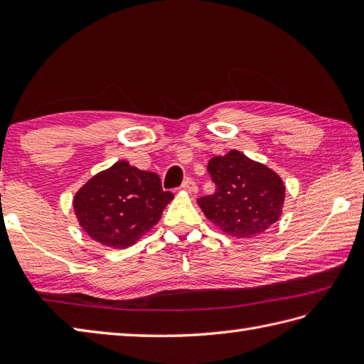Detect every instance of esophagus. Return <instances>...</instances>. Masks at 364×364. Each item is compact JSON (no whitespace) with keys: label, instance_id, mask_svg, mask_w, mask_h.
<instances>
[{"label":"esophagus","instance_id":"esophagus-1","mask_svg":"<svg viewBox=\"0 0 364 364\" xmlns=\"http://www.w3.org/2000/svg\"><path fill=\"white\" fill-rule=\"evenodd\" d=\"M184 191H188V192H191V194H197V191H198V188H197V183L192 180V178H188L186 181L183 183V186H181Z\"/></svg>","mask_w":364,"mask_h":364}]
</instances>
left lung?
<instances>
[{
    "label": "left lung",
    "instance_id": "1",
    "mask_svg": "<svg viewBox=\"0 0 364 364\" xmlns=\"http://www.w3.org/2000/svg\"><path fill=\"white\" fill-rule=\"evenodd\" d=\"M208 172L215 191L197 203L223 233L252 237L264 233L280 219L284 184L272 168L231 150L208 162Z\"/></svg>",
    "mask_w": 364,
    "mask_h": 364
}]
</instances>
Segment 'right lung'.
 <instances>
[{
    "instance_id": "1",
    "label": "right lung",
    "mask_w": 364,
    "mask_h": 364,
    "mask_svg": "<svg viewBox=\"0 0 364 364\" xmlns=\"http://www.w3.org/2000/svg\"><path fill=\"white\" fill-rule=\"evenodd\" d=\"M172 198V192L162 191L156 173L117 161L76 192L73 210L94 241L127 249L156 225Z\"/></svg>"
}]
</instances>
